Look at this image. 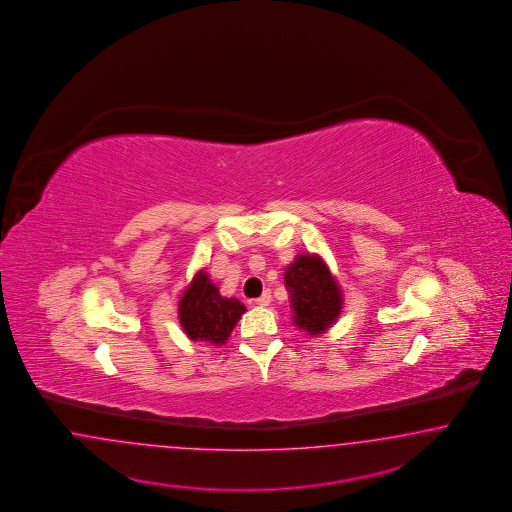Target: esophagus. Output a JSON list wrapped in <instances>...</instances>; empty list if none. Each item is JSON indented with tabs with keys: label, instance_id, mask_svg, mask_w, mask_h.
Returning <instances> with one entry per match:
<instances>
[{
	"label": "esophagus",
	"instance_id": "esophagus-1",
	"mask_svg": "<svg viewBox=\"0 0 512 512\" xmlns=\"http://www.w3.org/2000/svg\"><path fill=\"white\" fill-rule=\"evenodd\" d=\"M255 302H257L259 306H268V304L272 302V295H270V291H264L263 295L259 296Z\"/></svg>",
	"mask_w": 512,
	"mask_h": 512
}]
</instances>
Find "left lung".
<instances>
[{
    "instance_id": "1",
    "label": "left lung",
    "mask_w": 512,
    "mask_h": 512,
    "mask_svg": "<svg viewBox=\"0 0 512 512\" xmlns=\"http://www.w3.org/2000/svg\"><path fill=\"white\" fill-rule=\"evenodd\" d=\"M285 289L293 323L310 336L325 334L340 317L343 295L336 278L319 255H296L285 270Z\"/></svg>"
}]
</instances>
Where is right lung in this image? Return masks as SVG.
<instances>
[{"label": "right lung", "instance_id": "1", "mask_svg": "<svg viewBox=\"0 0 512 512\" xmlns=\"http://www.w3.org/2000/svg\"><path fill=\"white\" fill-rule=\"evenodd\" d=\"M244 311L246 308L238 298L219 295V289L204 270L195 274L178 302V319L187 338L214 345L229 340Z\"/></svg>", "mask_w": 512, "mask_h": 512}]
</instances>
